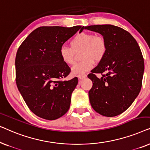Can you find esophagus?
Returning <instances> with one entry per match:
<instances>
[{"mask_svg": "<svg viewBox=\"0 0 150 150\" xmlns=\"http://www.w3.org/2000/svg\"><path fill=\"white\" fill-rule=\"evenodd\" d=\"M86 77H87V75L84 74H80V75L78 76V78H79V80H82L83 79H85Z\"/></svg>", "mask_w": 150, "mask_h": 150, "instance_id": "34e87169", "label": "esophagus"}]
</instances>
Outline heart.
Masks as SVG:
<instances>
[{"label":"heart","instance_id":"1","mask_svg":"<svg viewBox=\"0 0 150 150\" xmlns=\"http://www.w3.org/2000/svg\"><path fill=\"white\" fill-rule=\"evenodd\" d=\"M107 46L105 40L91 33L81 32L76 35L70 41V46L63 45L59 49V55L65 64L75 63V52L83 50L81 58L83 59L72 67V73L80 75L89 71L95 65L96 61H100L106 54Z\"/></svg>","mask_w":150,"mask_h":150}]
</instances>
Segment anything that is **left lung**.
Here are the masks:
<instances>
[{
    "mask_svg": "<svg viewBox=\"0 0 150 150\" xmlns=\"http://www.w3.org/2000/svg\"><path fill=\"white\" fill-rule=\"evenodd\" d=\"M84 28L101 34L107 46L104 57L88 74L93 82L90 103L102 115L117 116L130 107L141 91L144 72L141 49L130 33L118 26L102 24Z\"/></svg>",
    "mask_w": 150,
    "mask_h": 150,
    "instance_id": "left-lung-1",
    "label": "left lung"
}]
</instances>
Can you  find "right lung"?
Wrapping results in <instances>:
<instances>
[{
	"label": "right lung",
	"mask_w": 150,
	"mask_h": 150,
	"mask_svg": "<svg viewBox=\"0 0 150 150\" xmlns=\"http://www.w3.org/2000/svg\"><path fill=\"white\" fill-rule=\"evenodd\" d=\"M84 26H40L28 35L17 51L16 81L29 109L41 118L57 120L66 113L78 78L64 79L70 68L59 49Z\"/></svg>",
	"instance_id": "obj_1"
}]
</instances>
